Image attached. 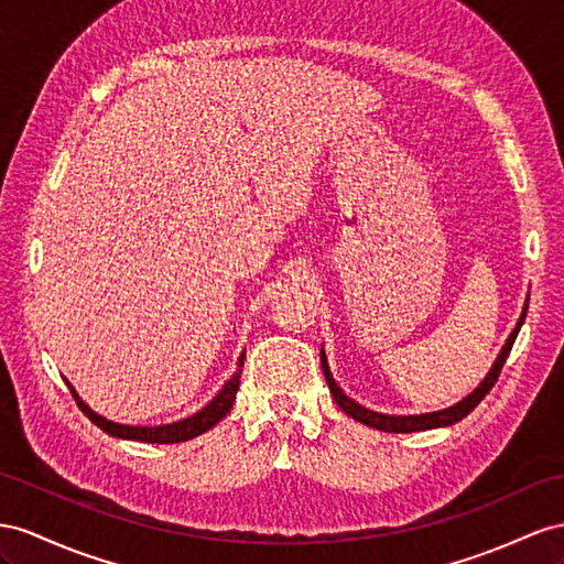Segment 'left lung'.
Returning <instances> with one entry per match:
<instances>
[{"label":"left lung","mask_w":564,"mask_h":564,"mask_svg":"<svg viewBox=\"0 0 564 564\" xmlns=\"http://www.w3.org/2000/svg\"><path fill=\"white\" fill-rule=\"evenodd\" d=\"M527 307L529 302L524 305V312L522 316H519V322L514 326V330L510 334V338L505 340L502 350L496 359V365L490 367V371L486 373V379L479 383V388H474V393H469L465 400H459L457 405L447 408V410H441V412H429V414H410V416H398V414H381V412H373V410H367L362 405H357L355 400H350L348 395H345L338 383L334 381V377H330L328 371V362H326V355L322 350V369H324V377H326V383H328V391L330 395H334V400L338 402V408L352 416L355 422L359 424H367L371 429H379V431H391V433H412V431H426V429H438V426H451V424H457L459 420H465V416L479 405V402L488 395L490 388L496 386L498 377H500V369L505 365V359H508L512 345H514V338L519 334V328H522L524 324V316H527Z\"/></svg>","instance_id":"left-lung-1"}]
</instances>
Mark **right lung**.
Returning a JSON list of instances; mask_svg holds the SVG:
<instances>
[{
    "mask_svg": "<svg viewBox=\"0 0 564 564\" xmlns=\"http://www.w3.org/2000/svg\"><path fill=\"white\" fill-rule=\"evenodd\" d=\"M240 369L230 377L216 398L209 402L207 408H202L197 414L187 416V420L181 422H173V424H162V426H128V424H117L111 420H105V416H99L97 412H93L85 402L78 398L76 388L66 381V386L70 388V393H74L78 408L83 410V414H88V420L93 424H97L105 433L113 438H126V441H140V443H183V441H191L199 433L209 431L212 426L219 424L224 416L230 412L236 402V393H238V386H240V373H242V362H245V352L240 355Z\"/></svg>",
    "mask_w": 564,
    "mask_h": 564,
    "instance_id": "right-lung-1",
    "label": "right lung"
}]
</instances>
